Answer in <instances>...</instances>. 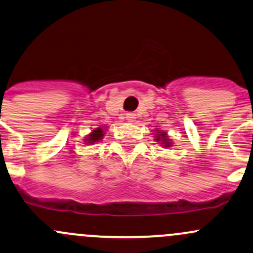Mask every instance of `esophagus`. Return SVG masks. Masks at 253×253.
I'll return each mask as SVG.
<instances>
[{
  "label": "esophagus",
  "mask_w": 253,
  "mask_h": 253,
  "mask_svg": "<svg viewBox=\"0 0 253 253\" xmlns=\"http://www.w3.org/2000/svg\"><path fill=\"white\" fill-rule=\"evenodd\" d=\"M126 119L128 122H133L135 120V114L134 113H127L126 114Z\"/></svg>",
  "instance_id": "obj_1"
}]
</instances>
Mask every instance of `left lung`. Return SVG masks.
<instances>
[{
    "mask_svg": "<svg viewBox=\"0 0 253 253\" xmlns=\"http://www.w3.org/2000/svg\"><path fill=\"white\" fill-rule=\"evenodd\" d=\"M155 140L156 142H160V144L164 148L172 147L171 139H169V135H167L166 132H164V131H159L158 129V133L155 134Z\"/></svg>",
    "mask_w": 253,
    "mask_h": 253,
    "instance_id": "8db88e82",
    "label": "left lung"
}]
</instances>
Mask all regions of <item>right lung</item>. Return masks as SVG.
<instances>
[{
	"label": "right lung",
	"mask_w": 253,
	"mask_h": 253,
	"mask_svg": "<svg viewBox=\"0 0 253 253\" xmlns=\"http://www.w3.org/2000/svg\"><path fill=\"white\" fill-rule=\"evenodd\" d=\"M103 137H104V131L100 127H97V128L93 129L91 133L84 138V142L87 144H94L95 142H99Z\"/></svg>",
	"instance_id": "1"
}]
</instances>
